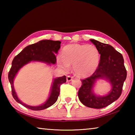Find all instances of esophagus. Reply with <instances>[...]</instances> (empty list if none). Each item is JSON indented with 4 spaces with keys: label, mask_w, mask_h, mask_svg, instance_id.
<instances>
[{
    "label": "esophagus",
    "mask_w": 135,
    "mask_h": 135,
    "mask_svg": "<svg viewBox=\"0 0 135 135\" xmlns=\"http://www.w3.org/2000/svg\"><path fill=\"white\" fill-rule=\"evenodd\" d=\"M73 79V76H67V81H71Z\"/></svg>",
    "instance_id": "1"
}]
</instances>
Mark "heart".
I'll return each instance as SVG.
<instances>
[{"instance_id": "1", "label": "heart", "mask_w": 135, "mask_h": 135, "mask_svg": "<svg viewBox=\"0 0 135 135\" xmlns=\"http://www.w3.org/2000/svg\"><path fill=\"white\" fill-rule=\"evenodd\" d=\"M100 61V53L94 45L70 44L64 47L57 59L59 67L64 71L74 67V73L81 77L90 76L95 72Z\"/></svg>"}]
</instances>
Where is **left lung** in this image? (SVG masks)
Returning a JSON list of instances; mask_svg holds the SVG:
<instances>
[{
	"instance_id": "1",
	"label": "left lung",
	"mask_w": 135,
	"mask_h": 135,
	"mask_svg": "<svg viewBox=\"0 0 135 135\" xmlns=\"http://www.w3.org/2000/svg\"><path fill=\"white\" fill-rule=\"evenodd\" d=\"M100 54L99 64L95 72L88 78L81 80V86L78 92L79 100L84 105L92 108H102L118 99L127 77L122 55L111 45L90 39ZM104 79L111 84L112 88L108 94L104 96L96 95L93 91L95 82Z\"/></svg>"
}]
</instances>
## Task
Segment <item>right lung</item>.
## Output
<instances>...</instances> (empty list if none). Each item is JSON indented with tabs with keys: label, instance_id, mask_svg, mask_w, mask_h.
I'll use <instances>...</instances> for the list:
<instances>
[{
	"label": "right lung",
	"instance_id": "1",
	"mask_svg": "<svg viewBox=\"0 0 135 135\" xmlns=\"http://www.w3.org/2000/svg\"><path fill=\"white\" fill-rule=\"evenodd\" d=\"M61 43L60 41L51 40H40L35 44L26 47L13 58L12 67L8 74V79L11 85L13 97L18 103L27 108L35 111L42 110L55 103L59 95L60 86L66 82L65 76L54 79L48 98L45 103L38 106L28 105L21 102L15 92L13 87V81L19 70L23 66L31 62H43L49 65L55 64L56 62L55 54L58 53V50L60 48Z\"/></svg>",
	"mask_w": 135,
	"mask_h": 135
}]
</instances>
